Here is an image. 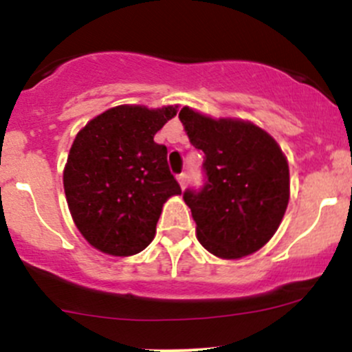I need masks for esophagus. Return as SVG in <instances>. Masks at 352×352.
Instances as JSON below:
<instances>
[{
    "instance_id": "esophagus-1",
    "label": "esophagus",
    "mask_w": 352,
    "mask_h": 352,
    "mask_svg": "<svg viewBox=\"0 0 352 352\" xmlns=\"http://www.w3.org/2000/svg\"><path fill=\"white\" fill-rule=\"evenodd\" d=\"M177 182H179L180 187L186 188V184H187V175H186V173H180V175H177Z\"/></svg>"
}]
</instances>
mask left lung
<instances>
[{
	"label": "left lung",
	"instance_id": "8db88e82",
	"mask_svg": "<svg viewBox=\"0 0 352 352\" xmlns=\"http://www.w3.org/2000/svg\"><path fill=\"white\" fill-rule=\"evenodd\" d=\"M179 118L192 145L206 155V186L184 192L199 243L223 260L253 254L275 234L290 199L282 148L251 121L214 120L188 106Z\"/></svg>",
	"mask_w": 352,
	"mask_h": 352
}]
</instances>
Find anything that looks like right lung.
<instances>
[{
    "label": "right lung",
    "instance_id": "1",
    "mask_svg": "<svg viewBox=\"0 0 352 352\" xmlns=\"http://www.w3.org/2000/svg\"><path fill=\"white\" fill-rule=\"evenodd\" d=\"M177 106L111 108L77 133L64 168L74 223L86 241L113 256H131L153 241L162 207L180 195L166 164V146L153 142Z\"/></svg>",
    "mask_w": 352,
    "mask_h": 352
}]
</instances>
